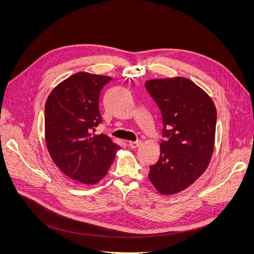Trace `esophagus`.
Segmentation results:
<instances>
[{
  "label": "esophagus",
  "instance_id": "1",
  "mask_svg": "<svg viewBox=\"0 0 254 254\" xmlns=\"http://www.w3.org/2000/svg\"><path fill=\"white\" fill-rule=\"evenodd\" d=\"M140 143H141L140 141H129L127 145H128L129 148L134 149V148H137V147H138V146L140 145Z\"/></svg>",
  "mask_w": 254,
  "mask_h": 254
}]
</instances>
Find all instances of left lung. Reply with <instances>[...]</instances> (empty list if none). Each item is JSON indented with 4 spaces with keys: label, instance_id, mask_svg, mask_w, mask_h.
<instances>
[{
    "label": "left lung",
    "instance_id": "1",
    "mask_svg": "<svg viewBox=\"0 0 254 254\" xmlns=\"http://www.w3.org/2000/svg\"><path fill=\"white\" fill-rule=\"evenodd\" d=\"M145 87L161 110V154L148 178L163 194L188 189L206 171L214 149L216 108L207 93L184 77L151 79Z\"/></svg>",
    "mask_w": 254,
    "mask_h": 254
}]
</instances>
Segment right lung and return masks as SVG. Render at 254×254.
<instances>
[{
    "label": "right lung",
    "instance_id": "obj_1",
    "mask_svg": "<svg viewBox=\"0 0 254 254\" xmlns=\"http://www.w3.org/2000/svg\"><path fill=\"white\" fill-rule=\"evenodd\" d=\"M111 77L76 73L52 89L45 104V141L53 163L81 184L101 181L119 146L104 134L93 135L102 123L100 97Z\"/></svg>",
    "mask_w": 254,
    "mask_h": 254
}]
</instances>
